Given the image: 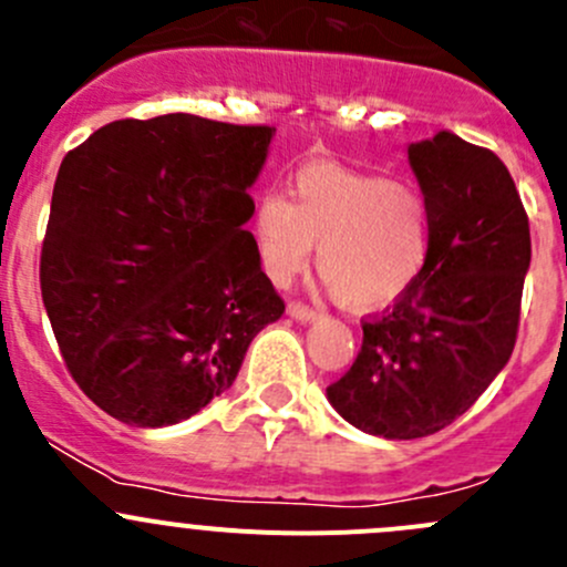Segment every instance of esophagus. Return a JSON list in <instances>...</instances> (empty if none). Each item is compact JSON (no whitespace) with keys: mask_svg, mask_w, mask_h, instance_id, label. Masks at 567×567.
I'll use <instances>...</instances> for the list:
<instances>
[{"mask_svg":"<svg viewBox=\"0 0 567 567\" xmlns=\"http://www.w3.org/2000/svg\"><path fill=\"white\" fill-rule=\"evenodd\" d=\"M288 316L301 320V323H310V320L318 318V310H312V307L301 305V301H290L288 305Z\"/></svg>","mask_w":567,"mask_h":567,"instance_id":"esophagus-1","label":"esophagus"}]
</instances>
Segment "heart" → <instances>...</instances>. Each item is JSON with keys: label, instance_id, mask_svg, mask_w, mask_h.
<instances>
[{"label": "heart", "instance_id": "1", "mask_svg": "<svg viewBox=\"0 0 567 567\" xmlns=\"http://www.w3.org/2000/svg\"><path fill=\"white\" fill-rule=\"evenodd\" d=\"M251 230L262 268L279 285L305 268L318 244V271L353 310L400 299L431 249V214L420 194L334 164L299 169L293 199L260 194Z\"/></svg>", "mask_w": 567, "mask_h": 567}]
</instances>
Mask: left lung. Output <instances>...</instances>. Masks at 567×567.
<instances>
[{"label": "left lung", "mask_w": 567, "mask_h": 567, "mask_svg": "<svg viewBox=\"0 0 567 567\" xmlns=\"http://www.w3.org/2000/svg\"><path fill=\"white\" fill-rule=\"evenodd\" d=\"M431 214L416 282L362 323V351L326 390L337 414L384 439L455 422L511 359L529 271V219L499 156L453 131L409 145Z\"/></svg>", "instance_id": "1"}]
</instances>
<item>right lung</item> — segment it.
<instances>
[{
	"instance_id": "add662e5",
	"label": "right lung",
	"mask_w": 567,
	"mask_h": 567,
	"mask_svg": "<svg viewBox=\"0 0 567 567\" xmlns=\"http://www.w3.org/2000/svg\"><path fill=\"white\" fill-rule=\"evenodd\" d=\"M274 131L183 112L114 120L62 158L40 290L73 381L114 420L194 416L285 312L244 230Z\"/></svg>"
}]
</instances>
